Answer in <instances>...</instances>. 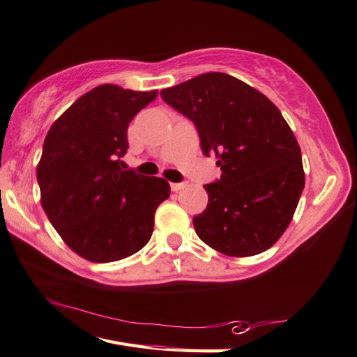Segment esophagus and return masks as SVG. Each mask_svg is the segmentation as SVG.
<instances>
[{
    "mask_svg": "<svg viewBox=\"0 0 357 357\" xmlns=\"http://www.w3.org/2000/svg\"><path fill=\"white\" fill-rule=\"evenodd\" d=\"M185 187V184L184 183H181V184H178V183H172V190L173 192H179V190H183Z\"/></svg>",
    "mask_w": 357,
    "mask_h": 357,
    "instance_id": "34e87169",
    "label": "esophagus"
}]
</instances>
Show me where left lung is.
<instances>
[{
	"instance_id": "8db88e82",
	"label": "left lung",
	"mask_w": 357,
	"mask_h": 357,
	"mask_svg": "<svg viewBox=\"0 0 357 357\" xmlns=\"http://www.w3.org/2000/svg\"><path fill=\"white\" fill-rule=\"evenodd\" d=\"M190 119L201 150L217 158L222 176L204 185L198 237L226 256H255L287 229L304 189L300 145L273 102L237 77L212 71L160 90Z\"/></svg>"
}]
</instances>
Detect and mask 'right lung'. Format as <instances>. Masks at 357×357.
Segmentation results:
<instances>
[{
  "label": "right lung",
  "instance_id": "add662e5",
  "mask_svg": "<svg viewBox=\"0 0 357 357\" xmlns=\"http://www.w3.org/2000/svg\"><path fill=\"white\" fill-rule=\"evenodd\" d=\"M156 96L158 90L102 84L77 98L45 137L37 165L42 207L62 241L90 262L120 261L144 248L154 212L170 197L165 179L120 167L129 123Z\"/></svg>",
  "mask_w": 357,
  "mask_h": 357
}]
</instances>
